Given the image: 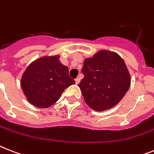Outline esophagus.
Masks as SVG:
<instances>
[{
    "instance_id": "esophagus-1",
    "label": "esophagus",
    "mask_w": 154,
    "mask_h": 154,
    "mask_svg": "<svg viewBox=\"0 0 154 154\" xmlns=\"http://www.w3.org/2000/svg\"><path fill=\"white\" fill-rule=\"evenodd\" d=\"M80 81H81V80H80L79 77H77V78L75 79V82H76V84H77V85L79 84V83H80Z\"/></svg>"
}]
</instances>
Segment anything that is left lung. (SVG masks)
<instances>
[{
  "instance_id": "left-lung-1",
  "label": "left lung",
  "mask_w": 154,
  "mask_h": 154,
  "mask_svg": "<svg viewBox=\"0 0 154 154\" xmlns=\"http://www.w3.org/2000/svg\"><path fill=\"white\" fill-rule=\"evenodd\" d=\"M84 78L78 86L85 101L95 111L115 106L130 86V75L117 53L101 50L86 58L82 69Z\"/></svg>"
}]
</instances>
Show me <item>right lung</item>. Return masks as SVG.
Wrapping results in <instances>:
<instances>
[{
  "mask_svg": "<svg viewBox=\"0 0 154 154\" xmlns=\"http://www.w3.org/2000/svg\"><path fill=\"white\" fill-rule=\"evenodd\" d=\"M60 56L43 57L30 64L20 85L28 101L37 108H48L59 100L67 87L75 84L69 68L59 60Z\"/></svg>",
  "mask_w": 154,
  "mask_h": 154,
  "instance_id": "1",
  "label": "right lung"
}]
</instances>
